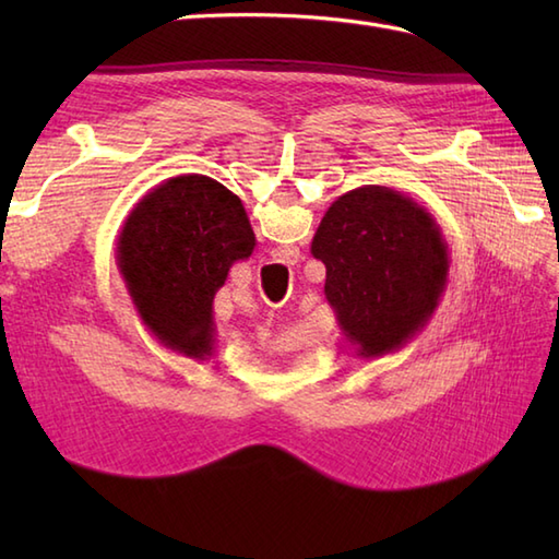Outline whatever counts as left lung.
<instances>
[{
  "label": "left lung",
  "mask_w": 559,
  "mask_h": 559,
  "mask_svg": "<svg viewBox=\"0 0 559 559\" xmlns=\"http://www.w3.org/2000/svg\"><path fill=\"white\" fill-rule=\"evenodd\" d=\"M310 252L326 266L324 295L360 358L406 346L430 322L449 281V247L432 213L367 185L324 213Z\"/></svg>",
  "instance_id": "obj_1"
}]
</instances>
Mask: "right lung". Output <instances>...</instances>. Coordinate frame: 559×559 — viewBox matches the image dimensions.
Masks as SVG:
<instances>
[{"instance_id": "add662e5", "label": "right lung", "mask_w": 559, "mask_h": 559, "mask_svg": "<svg viewBox=\"0 0 559 559\" xmlns=\"http://www.w3.org/2000/svg\"><path fill=\"white\" fill-rule=\"evenodd\" d=\"M257 237L242 201L206 175L160 182L129 213L117 269L134 310L160 346L192 360L216 353L213 298Z\"/></svg>"}]
</instances>
